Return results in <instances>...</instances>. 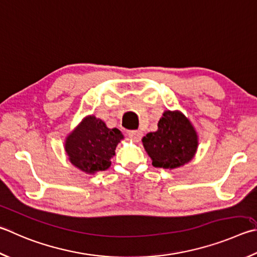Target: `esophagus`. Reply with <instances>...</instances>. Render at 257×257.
Listing matches in <instances>:
<instances>
[{"mask_svg":"<svg viewBox=\"0 0 257 257\" xmlns=\"http://www.w3.org/2000/svg\"><path fill=\"white\" fill-rule=\"evenodd\" d=\"M128 136L133 139L135 142H139L143 137V133L141 130H130L128 132Z\"/></svg>","mask_w":257,"mask_h":257,"instance_id":"1","label":"esophagus"}]
</instances>
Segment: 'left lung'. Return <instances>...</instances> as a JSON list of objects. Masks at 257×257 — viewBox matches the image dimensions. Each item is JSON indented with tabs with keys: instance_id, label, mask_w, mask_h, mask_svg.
Returning <instances> with one entry per match:
<instances>
[{
	"instance_id": "left-lung-1",
	"label": "left lung",
	"mask_w": 257,
	"mask_h": 257,
	"mask_svg": "<svg viewBox=\"0 0 257 257\" xmlns=\"http://www.w3.org/2000/svg\"><path fill=\"white\" fill-rule=\"evenodd\" d=\"M157 125V132L142 139L153 166L173 170L192 160L198 149V135L183 113L167 110Z\"/></svg>"
}]
</instances>
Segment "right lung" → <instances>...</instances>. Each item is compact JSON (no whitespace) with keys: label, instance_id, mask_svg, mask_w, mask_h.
Segmentation results:
<instances>
[{"label":"right lung","instance_id":"obj_1","mask_svg":"<svg viewBox=\"0 0 257 257\" xmlns=\"http://www.w3.org/2000/svg\"><path fill=\"white\" fill-rule=\"evenodd\" d=\"M123 139L119 129H110L101 119L88 115L68 135L65 151L77 169L88 174L108 170L116 145Z\"/></svg>","mask_w":257,"mask_h":257}]
</instances>
